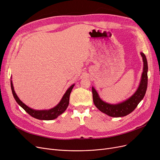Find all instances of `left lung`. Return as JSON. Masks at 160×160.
Wrapping results in <instances>:
<instances>
[{
	"label": "left lung",
	"instance_id": "obj_1",
	"mask_svg": "<svg viewBox=\"0 0 160 160\" xmlns=\"http://www.w3.org/2000/svg\"><path fill=\"white\" fill-rule=\"evenodd\" d=\"M141 55L142 56L143 61V71L142 76L141 82H140L139 87L136 92L128 100L116 105L107 103L99 98L98 93H97L95 89L93 88H92L93 103L96 108L101 111V112L113 118L123 117V116L132 113L137 108L140 101L143 99L145 94H146L148 87V67L146 55L143 52H141Z\"/></svg>",
	"mask_w": 160,
	"mask_h": 160
}]
</instances>
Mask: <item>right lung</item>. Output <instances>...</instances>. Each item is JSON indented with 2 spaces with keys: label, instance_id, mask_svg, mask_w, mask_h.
Returning <instances> with one entry per match:
<instances>
[{
  "label": "right lung",
  "instance_id": "1",
  "mask_svg": "<svg viewBox=\"0 0 160 160\" xmlns=\"http://www.w3.org/2000/svg\"><path fill=\"white\" fill-rule=\"evenodd\" d=\"M11 89H12L14 98L15 99L18 104L20 105L21 108H22L27 113L29 114L31 116H32V117L38 119L52 120L57 118L58 116L63 113L67 108V107H68L69 103V97H70L71 92L72 88H73L75 85H71L70 88L67 89L66 93H65L63 97H62V99L61 100L60 103L58 104L56 107H55L52 109H51L49 110H42V111L32 109L28 108V106H27L25 104H24L22 101L19 99L17 94L15 93V92H14L12 81H11Z\"/></svg>",
  "mask_w": 160,
  "mask_h": 160
}]
</instances>
